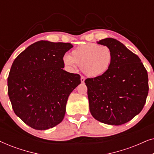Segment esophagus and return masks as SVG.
<instances>
[{"label":"esophagus","mask_w":154,"mask_h":154,"mask_svg":"<svg viewBox=\"0 0 154 154\" xmlns=\"http://www.w3.org/2000/svg\"><path fill=\"white\" fill-rule=\"evenodd\" d=\"M81 81L82 83H83L84 82H85V78H84L83 76H81Z\"/></svg>","instance_id":"1"}]
</instances>
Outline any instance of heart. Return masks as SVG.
<instances>
[{"instance_id":"obj_1","label":"heart","mask_w":154,"mask_h":154,"mask_svg":"<svg viewBox=\"0 0 154 154\" xmlns=\"http://www.w3.org/2000/svg\"><path fill=\"white\" fill-rule=\"evenodd\" d=\"M113 60V54L106 45L88 43L79 46L64 57V62L69 69L75 70L81 67L82 71L90 78H98L109 70Z\"/></svg>"}]
</instances>
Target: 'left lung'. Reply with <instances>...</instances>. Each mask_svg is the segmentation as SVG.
I'll return each mask as SVG.
<instances>
[{
	"instance_id": "left-lung-1",
	"label": "left lung",
	"mask_w": 154,
	"mask_h": 154,
	"mask_svg": "<svg viewBox=\"0 0 154 154\" xmlns=\"http://www.w3.org/2000/svg\"><path fill=\"white\" fill-rule=\"evenodd\" d=\"M110 48L111 66L102 76L87 79L90 111L103 123H126L142 110L149 92L148 73L139 57L111 38L97 42Z\"/></svg>"
}]
</instances>
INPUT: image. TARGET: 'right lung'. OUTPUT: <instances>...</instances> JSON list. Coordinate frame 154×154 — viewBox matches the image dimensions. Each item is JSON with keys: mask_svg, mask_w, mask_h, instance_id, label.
<instances>
[{"mask_svg": "<svg viewBox=\"0 0 154 154\" xmlns=\"http://www.w3.org/2000/svg\"><path fill=\"white\" fill-rule=\"evenodd\" d=\"M69 43L40 41L14 60L8 78V92L14 112L26 125L44 130L64 119L69 94L81 83L77 73L64 71Z\"/></svg>", "mask_w": 154, "mask_h": 154, "instance_id": "obj_1", "label": "right lung"}]
</instances>
